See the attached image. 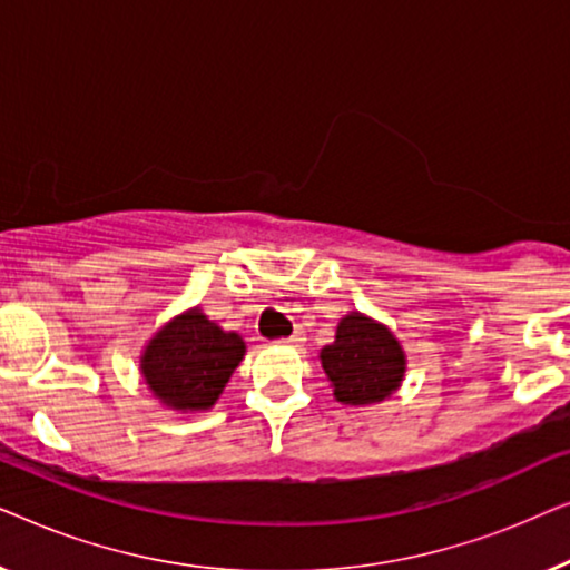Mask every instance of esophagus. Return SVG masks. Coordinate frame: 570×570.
<instances>
[{
  "mask_svg": "<svg viewBox=\"0 0 570 570\" xmlns=\"http://www.w3.org/2000/svg\"><path fill=\"white\" fill-rule=\"evenodd\" d=\"M283 342H285V345H301V342H303V332H295V334H291V337L283 340Z\"/></svg>",
  "mask_w": 570,
  "mask_h": 570,
  "instance_id": "34e87169",
  "label": "esophagus"
}]
</instances>
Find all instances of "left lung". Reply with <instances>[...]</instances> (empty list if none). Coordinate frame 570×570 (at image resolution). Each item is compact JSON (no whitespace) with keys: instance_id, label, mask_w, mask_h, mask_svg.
<instances>
[{"instance_id":"left-lung-1","label":"left lung","mask_w":570,"mask_h":570,"mask_svg":"<svg viewBox=\"0 0 570 570\" xmlns=\"http://www.w3.org/2000/svg\"><path fill=\"white\" fill-rule=\"evenodd\" d=\"M334 400L347 407H368L400 392L407 355L386 324L361 311L340 318L334 342L318 353Z\"/></svg>"}]
</instances>
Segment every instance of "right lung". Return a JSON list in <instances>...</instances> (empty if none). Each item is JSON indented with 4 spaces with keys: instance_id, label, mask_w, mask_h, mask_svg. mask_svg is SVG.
Instances as JSON below:
<instances>
[{
    "instance_id": "add662e5",
    "label": "right lung",
    "mask_w": 570,
    "mask_h": 570,
    "mask_svg": "<svg viewBox=\"0 0 570 570\" xmlns=\"http://www.w3.org/2000/svg\"><path fill=\"white\" fill-rule=\"evenodd\" d=\"M246 355L238 332H225L199 306L168 318L145 342L139 373L163 407L207 412Z\"/></svg>"
}]
</instances>
